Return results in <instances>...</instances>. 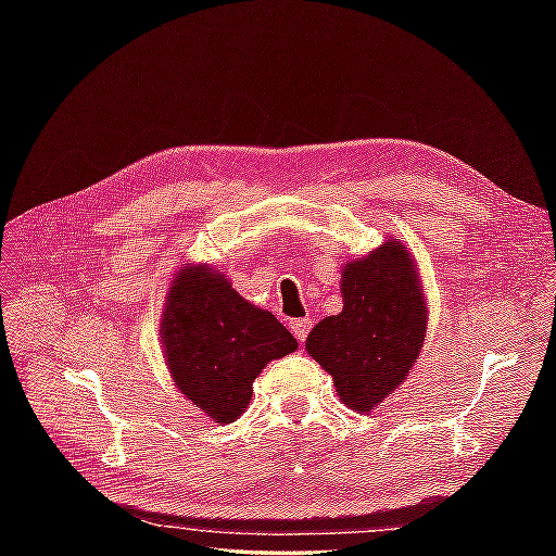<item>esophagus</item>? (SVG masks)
<instances>
[{
  "instance_id": "esophagus-1",
  "label": "esophagus",
  "mask_w": 556,
  "mask_h": 556,
  "mask_svg": "<svg viewBox=\"0 0 556 556\" xmlns=\"http://www.w3.org/2000/svg\"><path fill=\"white\" fill-rule=\"evenodd\" d=\"M289 327H291V332L296 334V339H299V341H305V339H308V332H311V327H313V320H311V317H301V320H291V323H289Z\"/></svg>"
}]
</instances>
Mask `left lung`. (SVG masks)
I'll return each instance as SVG.
<instances>
[{"instance_id": "left-lung-1", "label": "left lung", "mask_w": 556, "mask_h": 556, "mask_svg": "<svg viewBox=\"0 0 556 556\" xmlns=\"http://www.w3.org/2000/svg\"><path fill=\"white\" fill-rule=\"evenodd\" d=\"M344 311L313 327L311 356L332 375L337 394L368 413L404 382L425 337V296L410 255L387 241L341 275Z\"/></svg>"}]
</instances>
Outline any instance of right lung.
Returning a JSON list of instances; mask_svg holds the SVG:
<instances>
[{"mask_svg": "<svg viewBox=\"0 0 556 556\" xmlns=\"http://www.w3.org/2000/svg\"><path fill=\"white\" fill-rule=\"evenodd\" d=\"M162 341L174 382L217 422L239 418L265 365L299 346L275 315L241 299L203 265L174 279Z\"/></svg>", "mask_w": 556, "mask_h": 556, "instance_id": "1", "label": "right lung"}]
</instances>
